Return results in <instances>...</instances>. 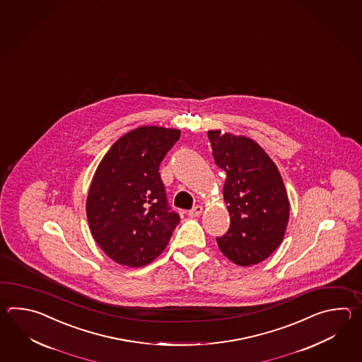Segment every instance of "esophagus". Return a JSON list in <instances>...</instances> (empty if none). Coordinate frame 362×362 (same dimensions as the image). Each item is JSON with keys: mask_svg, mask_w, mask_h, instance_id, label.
<instances>
[{"mask_svg": "<svg viewBox=\"0 0 362 362\" xmlns=\"http://www.w3.org/2000/svg\"><path fill=\"white\" fill-rule=\"evenodd\" d=\"M202 212H203V207L202 206H197V207L192 208V211H189V216L190 217H198Z\"/></svg>", "mask_w": 362, "mask_h": 362, "instance_id": "esophagus-1", "label": "esophagus"}]
</instances>
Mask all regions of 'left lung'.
Returning <instances> with one entry per match:
<instances>
[{
  "label": "left lung",
  "instance_id": "left-lung-1",
  "mask_svg": "<svg viewBox=\"0 0 362 362\" xmlns=\"http://www.w3.org/2000/svg\"><path fill=\"white\" fill-rule=\"evenodd\" d=\"M216 165L225 170L223 200L230 228L217 245L230 262L250 267L273 254L285 237L290 202L285 184L257 142L220 129L208 131Z\"/></svg>",
  "mask_w": 362,
  "mask_h": 362
}]
</instances>
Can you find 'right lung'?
<instances>
[{
    "instance_id": "right-lung-1",
    "label": "right lung",
    "mask_w": 362,
    "mask_h": 362,
    "mask_svg": "<svg viewBox=\"0 0 362 362\" xmlns=\"http://www.w3.org/2000/svg\"><path fill=\"white\" fill-rule=\"evenodd\" d=\"M180 129L158 125L128 132L102 158L86 198L93 238L111 260L129 268L154 262L180 216L170 212L159 175Z\"/></svg>"
}]
</instances>
